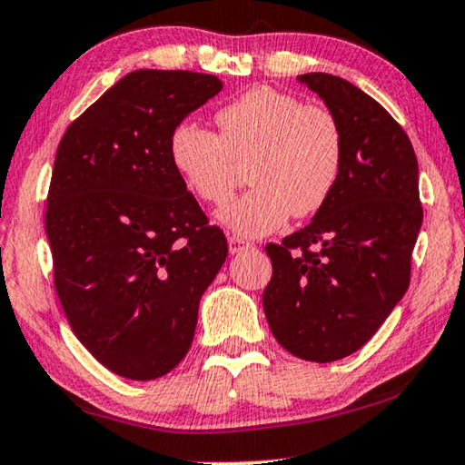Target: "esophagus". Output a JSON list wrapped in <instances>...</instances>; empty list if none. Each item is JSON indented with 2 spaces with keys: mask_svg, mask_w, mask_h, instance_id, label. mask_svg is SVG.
<instances>
[{
  "mask_svg": "<svg viewBox=\"0 0 465 465\" xmlns=\"http://www.w3.org/2000/svg\"><path fill=\"white\" fill-rule=\"evenodd\" d=\"M227 244H230V252L232 254H242L246 252V250H252L254 246L250 244V242L242 240V238H235V235H232V238H227Z\"/></svg>",
  "mask_w": 465,
  "mask_h": 465,
  "instance_id": "34e87169",
  "label": "esophagus"
}]
</instances>
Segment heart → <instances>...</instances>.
Returning <instances> with one entry per match:
<instances>
[{"instance_id":"heart-1","label":"heart","mask_w":465,"mask_h":465,"mask_svg":"<svg viewBox=\"0 0 465 465\" xmlns=\"http://www.w3.org/2000/svg\"><path fill=\"white\" fill-rule=\"evenodd\" d=\"M219 136L183 122L169 136V159L183 183L204 203L232 196L238 165H248L252 190L217 213L240 238L282 230L290 215L311 217L333 194L343 167V134L329 109L290 93L252 88L219 109Z\"/></svg>"}]
</instances>
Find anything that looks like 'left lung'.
Listing matches in <instances>:
<instances>
[{"label": "left lung", "mask_w": 465, "mask_h": 465, "mask_svg": "<svg viewBox=\"0 0 465 465\" xmlns=\"http://www.w3.org/2000/svg\"><path fill=\"white\" fill-rule=\"evenodd\" d=\"M298 83L339 122L343 167L311 223L264 248L262 308L287 351L325 364L362 348L408 292L422 206L414 146L381 103L333 74Z\"/></svg>", "instance_id": "obj_1"}]
</instances>
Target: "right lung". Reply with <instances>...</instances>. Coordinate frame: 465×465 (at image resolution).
Returning <instances> with one entry per match:
<instances>
[{
    "label": "right lung",
    "mask_w": 465,
    "mask_h": 465,
    "mask_svg": "<svg viewBox=\"0 0 465 465\" xmlns=\"http://www.w3.org/2000/svg\"><path fill=\"white\" fill-rule=\"evenodd\" d=\"M221 88L213 74L130 72L57 146L45 215L55 292L78 341L124 379L182 362L225 262L223 232L169 159L173 128Z\"/></svg>",
    "instance_id": "obj_1"
}]
</instances>
